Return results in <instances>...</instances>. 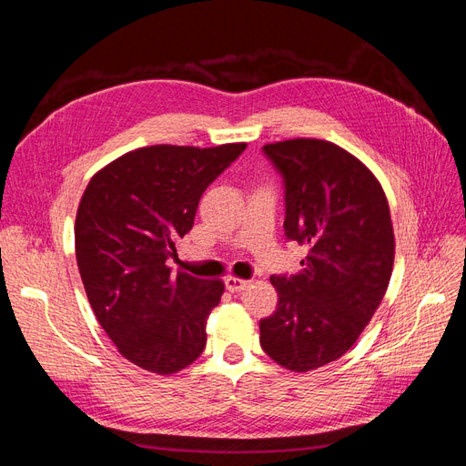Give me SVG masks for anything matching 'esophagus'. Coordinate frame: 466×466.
<instances>
[{
  "label": "esophagus",
  "instance_id": "1",
  "mask_svg": "<svg viewBox=\"0 0 466 466\" xmlns=\"http://www.w3.org/2000/svg\"><path fill=\"white\" fill-rule=\"evenodd\" d=\"M248 284H250L248 279H241V278H235V276H228V278H225V288H228L231 293L247 289Z\"/></svg>",
  "mask_w": 466,
  "mask_h": 466
}]
</instances>
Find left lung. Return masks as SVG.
Wrapping results in <instances>:
<instances>
[{"label": "left lung", "mask_w": 466, "mask_h": 466, "mask_svg": "<svg viewBox=\"0 0 466 466\" xmlns=\"http://www.w3.org/2000/svg\"><path fill=\"white\" fill-rule=\"evenodd\" d=\"M284 180L289 241L307 245L301 272L272 276L278 309L260 346L281 368L311 371L354 346L387 291L394 233L387 196L354 155L324 139L262 147Z\"/></svg>", "instance_id": "obj_1"}]
</instances>
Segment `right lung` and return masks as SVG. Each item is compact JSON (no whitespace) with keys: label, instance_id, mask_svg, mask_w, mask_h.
Returning <instances> with one entry per match:
<instances>
[{"label":"right lung","instance_id":"right-lung-1","mask_svg":"<svg viewBox=\"0 0 466 466\" xmlns=\"http://www.w3.org/2000/svg\"><path fill=\"white\" fill-rule=\"evenodd\" d=\"M247 144L151 146L122 155L87 185L76 218V258L93 313L120 354L171 375L206 348L221 279L173 272L177 238L202 194Z\"/></svg>","mask_w":466,"mask_h":466}]
</instances>
